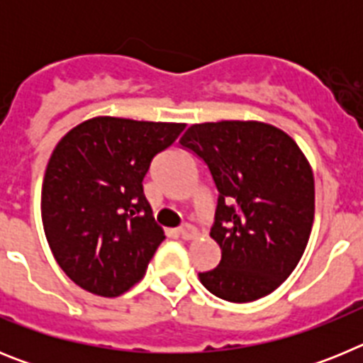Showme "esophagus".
I'll return each mask as SVG.
<instances>
[{"label":"esophagus","instance_id":"esophagus-1","mask_svg":"<svg viewBox=\"0 0 363 363\" xmlns=\"http://www.w3.org/2000/svg\"><path fill=\"white\" fill-rule=\"evenodd\" d=\"M178 234H179V238L191 240V238H194V234H196V229H194V227H192V225H189V223H185V225L179 227Z\"/></svg>","mask_w":363,"mask_h":363}]
</instances>
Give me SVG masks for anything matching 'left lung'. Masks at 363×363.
I'll return each mask as SVG.
<instances>
[{"label": "left lung", "mask_w": 363, "mask_h": 363, "mask_svg": "<svg viewBox=\"0 0 363 363\" xmlns=\"http://www.w3.org/2000/svg\"><path fill=\"white\" fill-rule=\"evenodd\" d=\"M184 149L207 165L218 189L211 236L220 264L198 272L205 289L245 303L278 289L300 262L314 220V178L300 147L259 121L189 127Z\"/></svg>", "instance_id": "left-lung-1"}]
</instances>
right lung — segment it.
Masks as SVG:
<instances>
[{
    "label": "right lung",
    "instance_id": "obj_1",
    "mask_svg": "<svg viewBox=\"0 0 363 363\" xmlns=\"http://www.w3.org/2000/svg\"><path fill=\"white\" fill-rule=\"evenodd\" d=\"M184 129L99 116L56 145L45 171L41 218L57 265L82 289L120 296L143 278L165 234L142 182L154 156Z\"/></svg>",
    "mask_w": 363,
    "mask_h": 363
}]
</instances>
